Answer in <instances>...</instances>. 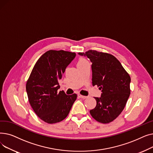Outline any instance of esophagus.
I'll use <instances>...</instances> for the list:
<instances>
[{
    "label": "esophagus",
    "instance_id": "obj_1",
    "mask_svg": "<svg viewBox=\"0 0 153 153\" xmlns=\"http://www.w3.org/2000/svg\"><path fill=\"white\" fill-rule=\"evenodd\" d=\"M77 95H78V97H79L81 98V99H86V98H87V96H84V95H82L81 94H77Z\"/></svg>",
    "mask_w": 153,
    "mask_h": 153
}]
</instances>
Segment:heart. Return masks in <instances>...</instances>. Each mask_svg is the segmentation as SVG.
Segmentation results:
<instances>
[{
    "mask_svg": "<svg viewBox=\"0 0 153 153\" xmlns=\"http://www.w3.org/2000/svg\"><path fill=\"white\" fill-rule=\"evenodd\" d=\"M87 62V59H85V58H80L78 61V62H77V64H83V63H85Z\"/></svg>",
    "mask_w": 153,
    "mask_h": 153,
    "instance_id": "obj_1",
    "label": "heart"
}]
</instances>
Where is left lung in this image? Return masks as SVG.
Segmentation results:
<instances>
[{"label": "left lung", "mask_w": 153, "mask_h": 153, "mask_svg": "<svg viewBox=\"0 0 153 153\" xmlns=\"http://www.w3.org/2000/svg\"><path fill=\"white\" fill-rule=\"evenodd\" d=\"M92 62V85L102 91L100 97H95L97 105L90 110L92 117L102 123H108L122 113L130 97V76L113 55L89 50L79 53Z\"/></svg>", "instance_id": "obj_1"}]
</instances>
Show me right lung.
<instances>
[{"mask_svg":"<svg viewBox=\"0 0 153 153\" xmlns=\"http://www.w3.org/2000/svg\"><path fill=\"white\" fill-rule=\"evenodd\" d=\"M76 53L63 50H50L40 57L26 84L30 105L37 116L46 123L61 122L68 115L77 99L76 94L68 95L60 88L58 81Z\"/></svg>","mask_w":153,"mask_h":153,"instance_id":"add662e5","label":"right lung"}]
</instances>
